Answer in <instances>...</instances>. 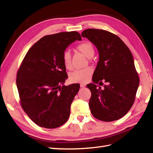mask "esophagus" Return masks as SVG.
Listing matches in <instances>:
<instances>
[{
	"mask_svg": "<svg viewBox=\"0 0 153 153\" xmlns=\"http://www.w3.org/2000/svg\"><path fill=\"white\" fill-rule=\"evenodd\" d=\"M80 87H85V84H84V83H82L80 85Z\"/></svg>",
	"mask_w": 153,
	"mask_h": 153,
	"instance_id": "1",
	"label": "esophagus"
}]
</instances>
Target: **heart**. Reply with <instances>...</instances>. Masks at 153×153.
<instances>
[{"label":"heart","instance_id":"obj_1","mask_svg":"<svg viewBox=\"0 0 153 153\" xmlns=\"http://www.w3.org/2000/svg\"><path fill=\"white\" fill-rule=\"evenodd\" d=\"M76 49L87 58H92L95 54V49H94L93 45L89 42H85V43L78 45L76 47ZM62 59L65 68L68 70H71L72 68V65H71V54L69 51L64 52ZM92 72L93 71L91 68L75 70L70 74V80L74 83H85L89 79Z\"/></svg>","mask_w":153,"mask_h":153}]
</instances>
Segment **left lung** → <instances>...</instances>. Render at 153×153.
<instances>
[{
  "instance_id": "left-lung-1",
  "label": "left lung",
  "mask_w": 153,
  "mask_h": 153,
  "mask_svg": "<svg viewBox=\"0 0 153 153\" xmlns=\"http://www.w3.org/2000/svg\"><path fill=\"white\" fill-rule=\"evenodd\" d=\"M97 47L99 58L93 83L89 106L92 115L101 121L112 122L126 115L134 102L139 84L130 50L117 35L109 31L87 29L82 33ZM103 80L104 89L96 85Z\"/></svg>"
}]
</instances>
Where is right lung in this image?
Masks as SVG:
<instances>
[{"label":"right lung","instance_id":"obj_1","mask_svg":"<svg viewBox=\"0 0 153 153\" xmlns=\"http://www.w3.org/2000/svg\"><path fill=\"white\" fill-rule=\"evenodd\" d=\"M82 37L77 31L42 37L28 51L17 74L21 105L37 125L54 129L66 122L79 83L64 85L68 78L63 54Z\"/></svg>","mask_w":153,"mask_h":153}]
</instances>
